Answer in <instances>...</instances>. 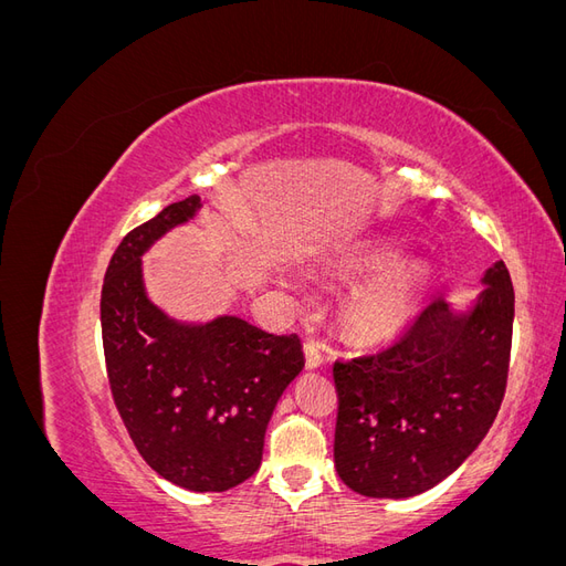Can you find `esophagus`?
<instances>
[{
	"instance_id": "1",
	"label": "esophagus",
	"mask_w": 566,
	"mask_h": 566,
	"mask_svg": "<svg viewBox=\"0 0 566 566\" xmlns=\"http://www.w3.org/2000/svg\"><path fill=\"white\" fill-rule=\"evenodd\" d=\"M304 364H306V370H318L323 368L325 358L321 354V347L316 345V342H304Z\"/></svg>"
}]
</instances>
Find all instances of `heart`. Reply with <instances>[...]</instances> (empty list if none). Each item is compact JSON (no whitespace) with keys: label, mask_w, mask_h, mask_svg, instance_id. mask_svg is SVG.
<instances>
[{"label":"heart","mask_w":566,"mask_h":566,"mask_svg":"<svg viewBox=\"0 0 566 566\" xmlns=\"http://www.w3.org/2000/svg\"><path fill=\"white\" fill-rule=\"evenodd\" d=\"M403 252L399 241H373L356 245L342 256L349 273H375L347 302V323L356 335L370 342H387L401 335L413 321L430 283V271L420 262L389 266Z\"/></svg>","instance_id":"heart-1"}]
</instances>
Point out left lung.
Instances as JSON below:
<instances>
[{
  "label": "left lung",
  "instance_id": "obj_1",
  "mask_svg": "<svg viewBox=\"0 0 566 566\" xmlns=\"http://www.w3.org/2000/svg\"><path fill=\"white\" fill-rule=\"evenodd\" d=\"M482 293L427 306L399 345L333 368L335 468L368 499H410L482 443L505 394L515 293L503 260Z\"/></svg>",
  "mask_w": 566,
  "mask_h": 566
}]
</instances>
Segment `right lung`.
<instances>
[{"instance_id": "add662e5", "label": "right lung", "mask_w": 566, "mask_h": 566, "mask_svg": "<svg viewBox=\"0 0 566 566\" xmlns=\"http://www.w3.org/2000/svg\"><path fill=\"white\" fill-rule=\"evenodd\" d=\"M202 198L167 205L115 250L101 293V331L119 416L167 482L208 493L262 465L266 424L304 368L297 335H269L241 316L184 321L148 297L144 254L198 219Z\"/></svg>"}]
</instances>
